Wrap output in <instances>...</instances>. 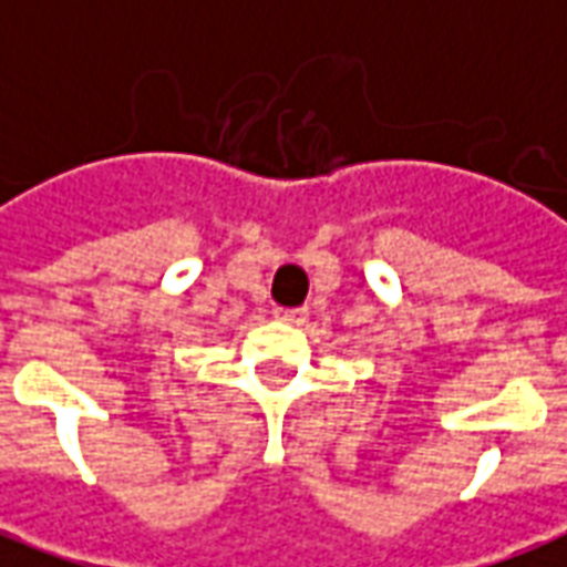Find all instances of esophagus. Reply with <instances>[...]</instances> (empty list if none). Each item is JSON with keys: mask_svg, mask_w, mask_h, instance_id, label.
I'll return each mask as SVG.
<instances>
[{"mask_svg": "<svg viewBox=\"0 0 567 567\" xmlns=\"http://www.w3.org/2000/svg\"><path fill=\"white\" fill-rule=\"evenodd\" d=\"M309 316V309L307 307H300V309H276V319L285 321V324H303Z\"/></svg>", "mask_w": 567, "mask_h": 567, "instance_id": "34e87169", "label": "esophagus"}]
</instances>
